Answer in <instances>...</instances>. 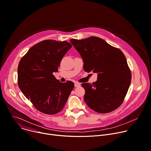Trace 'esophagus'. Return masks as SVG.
<instances>
[{"label": "esophagus", "mask_w": 151, "mask_h": 151, "mask_svg": "<svg viewBox=\"0 0 151 151\" xmlns=\"http://www.w3.org/2000/svg\"><path fill=\"white\" fill-rule=\"evenodd\" d=\"M80 85H81L80 83H79L78 82H75V83H74V86H75V87H76V88L80 87Z\"/></svg>", "instance_id": "esophagus-1"}]
</instances>
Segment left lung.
I'll list each match as a JSON object with an SVG mask.
<instances>
[{
    "mask_svg": "<svg viewBox=\"0 0 151 151\" xmlns=\"http://www.w3.org/2000/svg\"><path fill=\"white\" fill-rule=\"evenodd\" d=\"M70 42L82 57L85 70L97 74L96 82L82 84L87 105L101 114L119 108L131 82V73L124 54L97 37Z\"/></svg>",
    "mask_w": 151,
    "mask_h": 151,
    "instance_id": "obj_1",
    "label": "left lung"
}]
</instances>
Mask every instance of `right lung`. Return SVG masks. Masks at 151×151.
Wrapping results in <instances>:
<instances>
[{
    "label": "right lung",
    "instance_id": "add662e5",
    "mask_svg": "<svg viewBox=\"0 0 151 151\" xmlns=\"http://www.w3.org/2000/svg\"><path fill=\"white\" fill-rule=\"evenodd\" d=\"M72 45L66 41L45 40L34 45L18 65V85L40 112L55 114L63 108L73 91L72 82H60L53 76Z\"/></svg>",
    "mask_w": 151,
    "mask_h": 151
}]
</instances>
